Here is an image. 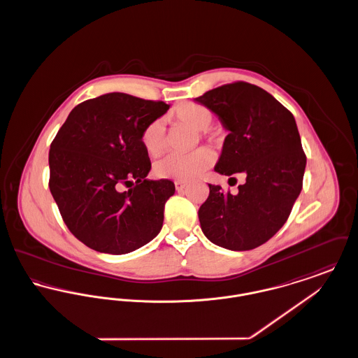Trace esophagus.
Segmentation results:
<instances>
[{"mask_svg":"<svg viewBox=\"0 0 358 358\" xmlns=\"http://www.w3.org/2000/svg\"><path fill=\"white\" fill-rule=\"evenodd\" d=\"M174 185H176L177 192H182L187 187V182H182V181H177V182H174Z\"/></svg>","mask_w":358,"mask_h":358,"instance_id":"esophagus-1","label":"esophagus"}]
</instances>
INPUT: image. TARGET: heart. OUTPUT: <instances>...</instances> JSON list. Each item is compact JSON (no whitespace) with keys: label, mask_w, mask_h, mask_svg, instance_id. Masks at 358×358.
<instances>
[{"label":"heart","mask_w":358,"mask_h":358,"mask_svg":"<svg viewBox=\"0 0 358 358\" xmlns=\"http://www.w3.org/2000/svg\"><path fill=\"white\" fill-rule=\"evenodd\" d=\"M169 117L171 120L199 131V136L212 145H217L222 142V133L219 130L208 129L212 124L213 113L205 106L197 103H182L171 111ZM141 142L143 149L152 157L164 153L168 148L165 122L162 120H154L148 123L142 130ZM213 154L206 149H199L187 155L169 154L155 162L154 173L159 178L187 181L209 169L213 164Z\"/></svg>","instance_id":"heart-1"}]
</instances>
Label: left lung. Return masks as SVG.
<instances>
[{"label": "left lung", "instance_id": "1", "mask_svg": "<svg viewBox=\"0 0 358 358\" xmlns=\"http://www.w3.org/2000/svg\"><path fill=\"white\" fill-rule=\"evenodd\" d=\"M194 101L229 131L215 171L247 176L235 196L208 184L209 196L199 209L201 229L222 248L254 250L287 222L302 190L306 155L294 115L271 94L245 82L213 88Z\"/></svg>", "mask_w": 358, "mask_h": 358}]
</instances>
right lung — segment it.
I'll return each instance as SVG.
<instances>
[{"label": "right lung", "mask_w": 358, "mask_h": 358, "mask_svg": "<svg viewBox=\"0 0 358 358\" xmlns=\"http://www.w3.org/2000/svg\"><path fill=\"white\" fill-rule=\"evenodd\" d=\"M169 104L111 92L78 104L50 150V190L71 234L111 255L133 252L153 240L174 194L171 180H148L142 130ZM126 185L129 191L119 187Z\"/></svg>", "instance_id": "1"}]
</instances>
